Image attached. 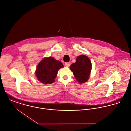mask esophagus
<instances>
[{"mask_svg": "<svg viewBox=\"0 0 131 131\" xmlns=\"http://www.w3.org/2000/svg\"><path fill=\"white\" fill-rule=\"evenodd\" d=\"M65 65L66 67H69L70 66V63H69V62H66V63H65Z\"/></svg>", "mask_w": 131, "mask_h": 131, "instance_id": "obj_1", "label": "esophagus"}]
</instances>
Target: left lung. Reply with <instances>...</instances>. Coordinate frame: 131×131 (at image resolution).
Returning <instances> with one entry per match:
<instances>
[{
  "instance_id": "8db88e82",
  "label": "left lung",
  "mask_w": 131,
  "mask_h": 131,
  "mask_svg": "<svg viewBox=\"0 0 131 131\" xmlns=\"http://www.w3.org/2000/svg\"><path fill=\"white\" fill-rule=\"evenodd\" d=\"M92 68L90 59L85 55L78 56L76 62L70 66V69L80 84L84 83L88 81Z\"/></svg>"
}]
</instances>
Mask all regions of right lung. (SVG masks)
<instances>
[{
    "instance_id": "add662e5",
    "label": "right lung",
    "mask_w": 131,
    "mask_h": 131,
    "mask_svg": "<svg viewBox=\"0 0 131 131\" xmlns=\"http://www.w3.org/2000/svg\"><path fill=\"white\" fill-rule=\"evenodd\" d=\"M63 67L61 62L55 60L53 57H46L38 64L35 74L38 80L42 84H51L54 82L58 70Z\"/></svg>"
}]
</instances>
